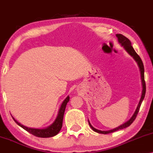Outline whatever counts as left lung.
<instances>
[{"mask_svg":"<svg viewBox=\"0 0 153 153\" xmlns=\"http://www.w3.org/2000/svg\"><path fill=\"white\" fill-rule=\"evenodd\" d=\"M116 37H118V42L120 44L121 46H123V47L125 48V49L127 51V53H128L129 55L131 56H132L134 58V59L136 61H137L138 65L139 67V69H140V72H141V81H142V85H143V91H142V94H141V100H140L139 101V103L138 104V106L137 108V109H136L134 114L132 116V117L129 119V120L126 122L124 124L120 125V126H119L118 127H116V128H115L114 129H111V130H109V131H101V130H99V129H97L95 128H94V127L92 126L91 123L88 121V123H89V125L91 126V127L93 129V131H96V132L97 133H100V134H109V133H111V132H114V131H116L117 130H119V129H124V128H126V127H129V125H130L131 123H132L134 120L137 118V116L138 114V113H139V108H140V106L141 105V103L142 102H143V100L144 99V97H145V95H146V82H145V79H144V67H143V62H142V60L141 59V58H140V56L138 55L137 53V52L134 51V48L132 47V46H131V43L130 40L128 38H127L126 37L124 36V35H121V34H117L116 35Z\"/></svg>","mask_w":153,"mask_h":153,"instance_id":"obj_1","label":"left lung"}]
</instances>
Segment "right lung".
<instances>
[{
  "label": "right lung",
  "mask_w": 153,
  "mask_h": 153,
  "mask_svg": "<svg viewBox=\"0 0 153 153\" xmlns=\"http://www.w3.org/2000/svg\"><path fill=\"white\" fill-rule=\"evenodd\" d=\"M70 100V97L68 96L66 97V99L64 100L62 102L60 108L58 111V114L57 118H56V120L54 121V123L52 124L51 126L47 127L45 129H34V128H30V127H27L24 125H23L17 122L13 117L12 118L14 119V120L15 121V123L18 125H19L20 127H22L23 129H24L25 130H26L28 132L30 133L31 134L37 137H41V138H48V137H52L53 136L57 134L59 132L61 127L62 126V120H63V116L65 110L66 105L68 104V102Z\"/></svg>",
  "instance_id": "right-lung-1"
}]
</instances>
